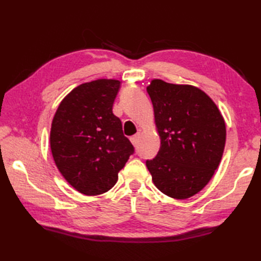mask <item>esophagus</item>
Returning a JSON list of instances; mask_svg holds the SVG:
<instances>
[{
    "mask_svg": "<svg viewBox=\"0 0 261 261\" xmlns=\"http://www.w3.org/2000/svg\"><path fill=\"white\" fill-rule=\"evenodd\" d=\"M139 138H140V134L132 136V137L130 138V141L132 142V145H134V146H137V145H138V141H139Z\"/></svg>",
    "mask_w": 261,
    "mask_h": 261,
    "instance_id": "1",
    "label": "esophagus"
}]
</instances>
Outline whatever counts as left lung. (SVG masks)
I'll list each match as a JSON object with an SVG mask.
<instances>
[{"label":"left lung","instance_id":"1","mask_svg":"<svg viewBox=\"0 0 261 261\" xmlns=\"http://www.w3.org/2000/svg\"><path fill=\"white\" fill-rule=\"evenodd\" d=\"M147 92L160 137L159 151L147 160V168L160 192L177 199L191 197L206 186L222 159L223 116L195 86L153 80Z\"/></svg>","mask_w":261,"mask_h":261}]
</instances>
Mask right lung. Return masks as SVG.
Returning a JSON list of instances; mask_svg holds the SVG:
<instances>
[{
	"label": "right lung",
	"instance_id": "right-lung-1",
	"mask_svg": "<svg viewBox=\"0 0 261 261\" xmlns=\"http://www.w3.org/2000/svg\"><path fill=\"white\" fill-rule=\"evenodd\" d=\"M120 81L96 80L75 87L55 113L51 153L64 178L85 195H99L118 181L135 152L112 112Z\"/></svg>",
	"mask_w": 261,
	"mask_h": 261
}]
</instances>
